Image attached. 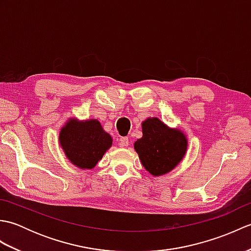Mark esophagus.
<instances>
[{
	"label": "esophagus",
	"mask_w": 251,
	"mask_h": 251,
	"mask_svg": "<svg viewBox=\"0 0 251 251\" xmlns=\"http://www.w3.org/2000/svg\"><path fill=\"white\" fill-rule=\"evenodd\" d=\"M128 138L127 137H122L120 139V147H127L128 146Z\"/></svg>",
	"instance_id": "esophagus-1"
}]
</instances>
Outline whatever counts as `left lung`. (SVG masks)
Here are the masks:
<instances>
[{
	"label": "left lung",
	"mask_w": 251,
	"mask_h": 251,
	"mask_svg": "<svg viewBox=\"0 0 251 251\" xmlns=\"http://www.w3.org/2000/svg\"><path fill=\"white\" fill-rule=\"evenodd\" d=\"M134 146L143 167L153 176H162L181 162L188 140L180 130L169 128L162 121L152 117L142 123V138Z\"/></svg>",
	"instance_id": "obj_1"
}]
</instances>
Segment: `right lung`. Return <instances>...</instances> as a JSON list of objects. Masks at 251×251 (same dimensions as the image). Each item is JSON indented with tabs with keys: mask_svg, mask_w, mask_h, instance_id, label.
<instances>
[{
	"mask_svg": "<svg viewBox=\"0 0 251 251\" xmlns=\"http://www.w3.org/2000/svg\"><path fill=\"white\" fill-rule=\"evenodd\" d=\"M59 141L69 161L83 169L94 168L112 145L111 136L97 120H70L61 129Z\"/></svg>",
	"mask_w": 251,
	"mask_h": 251,
	"instance_id": "1",
	"label": "right lung"
}]
</instances>
